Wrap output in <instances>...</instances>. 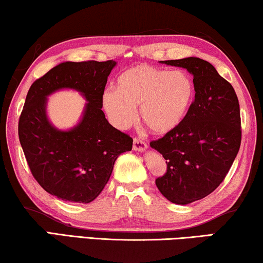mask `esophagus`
<instances>
[{
	"label": "esophagus",
	"mask_w": 263,
	"mask_h": 263,
	"mask_svg": "<svg viewBox=\"0 0 263 263\" xmlns=\"http://www.w3.org/2000/svg\"><path fill=\"white\" fill-rule=\"evenodd\" d=\"M147 148V144L140 138L133 139V150L135 151H145Z\"/></svg>",
	"instance_id": "obj_1"
}]
</instances>
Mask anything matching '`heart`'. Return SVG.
Wrapping results in <instances>:
<instances>
[{"instance_id":"obj_1","label":"heart","mask_w":263,"mask_h":263,"mask_svg":"<svg viewBox=\"0 0 263 263\" xmlns=\"http://www.w3.org/2000/svg\"><path fill=\"white\" fill-rule=\"evenodd\" d=\"M195 97V84L184 70H166L142 64L127 68L116 82V89L103 94V107L118 128H127L139 118L156 135L175 130L185 118Z\"/></svg>"}]
</instances>
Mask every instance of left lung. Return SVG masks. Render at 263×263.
Segmentation results:
<instances>
[{"label":"left lung","instance_id":"1","mask_svg":"<svg viewBox=\"0 0 263 263\" xmlns=\"http://www.w3.org/2000/svg\"><path fill=\"white\" fill-rule=\"evenodd\" d=\"M194 76L195 100L184 120L150 146L166 160L156 179L164 197L189 204L213 193L232 167L241 145L240 105L233 86L199 58L166 60Z\"/></svg>","mask_w":263,"mask_h":263}]
</instances>
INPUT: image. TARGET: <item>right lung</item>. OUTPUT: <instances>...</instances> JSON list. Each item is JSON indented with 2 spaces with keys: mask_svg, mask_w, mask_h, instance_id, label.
<instances>
[{
  "mask_svg": "<svg viewBox=\"0 0 263 263\" xmlns=\"http://www.w3.org/2000/svg\"><path fill=\"white\" fill-rule=\"evenodd\" d=\"M116 61L61 62L30 86L18 120V138L31 175L62 201L89 203L106 185L116 159L131 151L133 139L105 118L103 94ZM80 91L88 101L73 129L54 128L46 97L59 89Z\"/></svg>",
  "mask_w": 263,
  "mask_h": 263,
  "instance_id": "right-lung-1",
  "label": "right lung"
}]
</instances>
